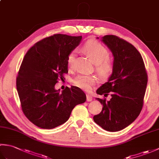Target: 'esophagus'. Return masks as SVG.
<instances>
[{"mask_svg":"<svg viewBox=\"0 0 159 159\" xmlns=\"http://www.w3.org/2000/svg\"><path fill=\"white\" fill-rule=\"evenodd\" d=\"M92 100V96L89 94H87V102H91Z\"/></svg>","mask_w":159,"mask_h":159,"instance_id":"1","label":"esophagus"}]
</instances>
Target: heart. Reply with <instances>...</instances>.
Wrapping results in <instances>:
<instances>
[{"mask_svg": "<svg viewBox=\"0 0 159 159\" xmlns=\"http://www.w3.org/2000/svg\"><path fill=\"white\" fill-rule=\"evenodd\" d=\"M83 50L94 62L96 72L102 79H107L114 70V63L109 56V52L105 46L96 40H90L83 46ZM76 59V51L72 50L67 56V63L70 67H73ZM96 78L93 75H78L72 80L76 87L85 91H89L95 85Z\"/></svg>", "mask_w": 159, "mask_h": 159, "instance_id": "1", "label": "heart"}]
</instances>
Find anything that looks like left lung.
Returning <instances> with one entry per match:
<instances>
[{
	"mask_svg": "<svg viewBox=\"0 0 159 159\" xmlns=\"http://www.w3.org/2000/svg\"><path fill=\"white\" fill-rule=\"evenodd\" d=\"M102 41L113 53L114 70L96 93L104 97L110 94L111 98H96L103 107L93 120L105 130L116 132L129 126L140 114L148 74L142 57L130 43L113 35L104 36Z\"/></svg>",
	"mask_w": 159,
	"mask_h": 159,
	"instance_id": "1",
	"label": "left lung"
}]
</instances>
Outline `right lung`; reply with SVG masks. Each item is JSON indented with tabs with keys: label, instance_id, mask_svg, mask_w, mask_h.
Listing matches in <instances>:
<instances>
[{
	"label": "right lung",
	"instance_id": "obj_1",
	"mask_svg": "<svg viewBox=\"0 0 159 159\" xmlns=\"http://www.w3.org/2000/svg\"><path fill=\"white\" fill-rule=\"evenodd\" d=\"M82 36L55 34L30 48L16 78L22 110L27 119L43 129H52L69 119L76 105L86 101L80 88L67 87L60 93L55 86L67 71V58Z\"/></svg>",
	"mask_w": 159,
	"mask_h": 159
}]
</instances>
